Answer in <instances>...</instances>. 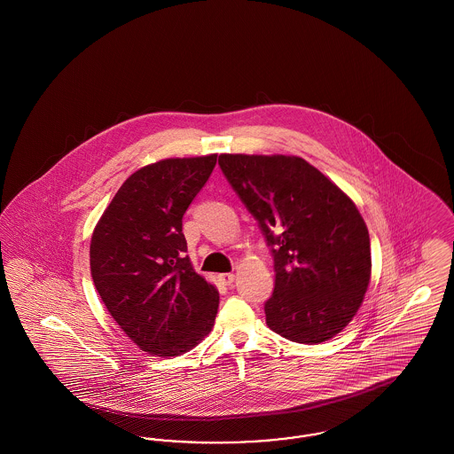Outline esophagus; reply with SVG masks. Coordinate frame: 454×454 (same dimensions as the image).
<instances>
[{
	"instance_id": "34e87169",
	"label": "esophagus",
	"mask_w": 454,
	"mask_h": 454,
	"mask_svg": "<svg viewBox=\"0 0 454 454\" xmlns=\"http://www.w3.org/2000/svg\"><path fill=\"white\" fill-rule=\"evenodd\" d=\"M219 281L223 282L224 286H231L235 282V274L233 272H224V274H219Z\"/></svg>"
}]
</instances>
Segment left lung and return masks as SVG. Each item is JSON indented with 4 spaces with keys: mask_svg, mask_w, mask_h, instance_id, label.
<instances>
[{
    "mask_svg": "<svg viewBox=\"0 0 454 454\" xmlns=\"http://www.w3.org/2000/svg\"><path fill=\"white\" fill-rule=\"evenodd\" d=\"M219 167L274 247L269 328L298 344L333 339L371 281L369 233L354 200L300 156L223 153Z\"/></svg>",
    "mask_w": 454,
    "mask_h": 454,
    "instance_id": "obj_1",
    "label": "left lung"
}]
</instances>
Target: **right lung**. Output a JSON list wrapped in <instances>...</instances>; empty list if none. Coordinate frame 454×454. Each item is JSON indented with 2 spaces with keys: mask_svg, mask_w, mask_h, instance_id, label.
<instances>
[{
  "mask_svg": "<svg viewBox=\"0 0 454 454\" xmlns=\"http://www.w3.org/2000/svg\"><path fill=\"white\" fill-rule=\"evenodd\" d=\"M217 154L167 158L130 175L98 219L90 270L110 317L141 350L175 357L216 320V286L185 255L182 217Z\"/></svg>",
  "mask_w": 454,
  "mask_h": 454,
  "instance_id": "add662e5",
  "label": "right lung"
}]
</instances>
